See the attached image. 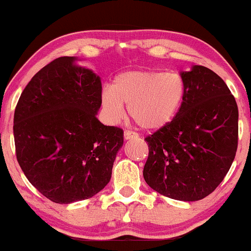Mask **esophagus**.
<instances>
[{
  "label": "esophagus",
  "mask_w": 251,
  "mask_h": 251,
  "mask_svg": "<svg viewBox=\"0 0 251 251\" xmlns=\"http://www.w3.org/2000/svg\"><path fill=\"white\" fill-rule=\"evenodd\" d=\"M124 138H125L126 140L135 139V138H138V134L135 133V132H132V131H125L124 132Z\"/></svg>",
  "instance_id": "esophagus-1"
}]
</instances>
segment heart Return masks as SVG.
<instances>
[{"instance_id":"b5f03b06","label":"heart","mask_w":251,"mask_h":251,"mask_svg":"<svg viewBox=\"0 0 251 251\" xmlns=\"http://www.w3.org/2000/svg\"><path fill=\"white\" fill-rule=\"evenodd\" d=\"M185 94L183 79L177 74L133 70L114 77L111 88L101 93V106L111 122L128 114L143 129H159L171 123L179 111Z\"/></svg>"}]
</instances>
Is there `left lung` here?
I'll return each instance as SVG.
<instances>
[{"label":"left lung","instance_id":"8db88e82","mask_svg":"<svg viewBox=\"0 0 251 251\" xmlns=\"http://www.w3.org/2000/svg\"><path fill=\"white\" fill-rule=\"evenodd\" d=\"M183 102L171 123L148 135L144 179L160 195L194 201L224 179L238 144V108L226 83L204 66L180 73Z\"/></svg>","mask_w":251,"mask_h":251}]
</instances>
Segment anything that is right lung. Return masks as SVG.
I'll use <instances>...</instances> for the list:
<instances>
[{
	"label": "right lung",
	"instance_id": "add662e5",
	"mask_svg": "<svg viewBox=\"0 0 251 251\" xmlns=\"http://www.w3.org/2000/svg\"><path fill=\"white\" fill-rule=\"evenodd\" d=\"M61 56L40 70L14 113L16 158L37 191L54 203L93 197L107 185L124 131L98 120L101 81Z\"/></svg>",
	"mask_w": 251,
	"mask_h": 251
}]
</instances>
